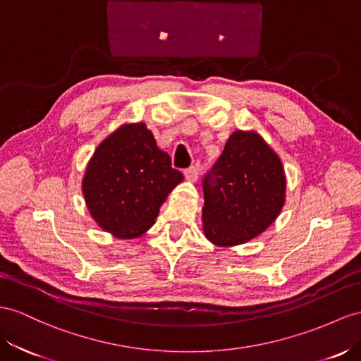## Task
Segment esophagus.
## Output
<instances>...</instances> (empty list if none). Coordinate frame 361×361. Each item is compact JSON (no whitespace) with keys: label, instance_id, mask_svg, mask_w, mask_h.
<instances>
[{"label":"esophagus","instance_id":"34e87169","mask_svg":"<svg viewBox=\"0 0 361 361\" xmlns=\"http://www.w3.org/2000/svg\"><path fill=\"white\" fill-rule=\"evenodd\" d=\"M198 175H200V164L198 163L190 166V168L184 171V177H186L189 181H197Z\"/></svg>","mask_w":361,"mask_h":361}]
</instances>
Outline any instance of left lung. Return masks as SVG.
I'll use <instances>...</instances> for the list:
<instances>
[{"label": "left lung", "instance_id": "obj_1", "mask_svg": "<svg viewBox=\"0 0 361 361\" xmlns=\"http://www.w3.org/2000/svg\"><path fill=\"white\" fill-rule=\"evenodd\" d=\"M204 233L216 245L250 241L269 227L283 206L282 163L255 133L236 131L202 177Z\"/></svg>", "mask_w": 361, "mask_h": 361}]
</instances>
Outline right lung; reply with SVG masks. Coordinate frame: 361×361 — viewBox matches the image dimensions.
<instances>
[{
  "mask_svg": "<svg viewBox=\"0 0 361 361\" xmlns=\"http://www.w3.org/2000/svg\"><path fill=\"white\" fill-rule=\"evenodd\" d=\"M183 181L171 157L143 123L126 125L102 143L87 168L84 197L97 224L118 238L140 236Z\"/></svg>",
  "mask_w": 361,
  "mask_h": 361,
  "instance_id": "add662e5",
  "label": "right lung"
}]
</instances>
